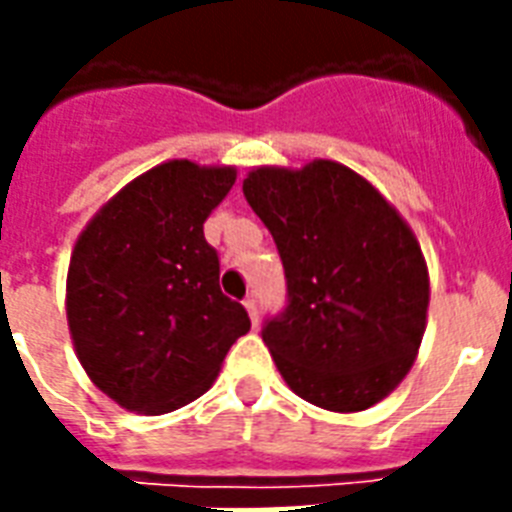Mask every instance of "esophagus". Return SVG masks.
Listing matches in <instances>:
<instances>
[{"label":"esophagus","mask_w":512,"mask_h":512,"mask_svg":"<svg viewBox=\"0 0 512 512\" xmlns=\"http://www.w3.org/2000/svg\"><path fill=\"white\" fill-rule=\"evenodd\" d=\"M244 308H247V311H249V319H252V324H257V321H260V308H257L255 297L249 295L247 300H244Z\"/></svg>","instance_id":"34e87169"}]
</instances>
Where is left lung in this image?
<instances>
[{"mask_svg":"<svg viewBox=\"0 0 512 512\" xmlns=\"http://www.w3.org/2000/svg\"><path fill=\"white\" fill-rule=\"evenodd\" d=\"M244 196L279 249L287 305L263 342L297 396L361 412L412 369L425 335L428 268L398 212L337 162L260 167Z\"/></svg>","mask_w":512,"mask_h":512,"instance_id":"left-lung-1","label":"left lung"}]
</instances>
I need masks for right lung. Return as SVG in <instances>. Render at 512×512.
I'll use <instances>...</instances> for the list:
<instances>
[{"label": "right lung", "instance_id": "add662e5", "mask_svg": "<svg viewBox=\"0 0 512 512\" xmlns=\"http://www.w3.org/2000/svg\"><path fill=\"white\" fill-rule=\"evenodd\" d=\"M233 183L231 167L159 164L116 193L76 241L66 289L76 356L130 412L191 404L249 332L204 239V220Z\"/></svg>", "mask_w": 512, "mask_h": 512}]
</instances>
